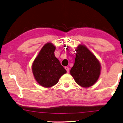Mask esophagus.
Returning a JSON list of instances; mask_svg holds the SVG:
<instances>
[{
  "label": "esophagus",
  "instance_id": "obj_1",
  "mask_svg": "<svg viewBox=\"0 0 123 123\" xmlns=\"http://www.w3.org/2000/svg\"><path fill=\"white\" fill-rule=\"evenodd\" d=\"M65 69H66V71H67V73H68L69 71H70V68L68 67H65Z\"/></svg>",
  "mask_w": 123,
  "mask_h": 123
}]
</instances>
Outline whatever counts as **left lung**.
<instances>
[{"label":"left lung","mask_w":123,"mask_h":123,"mask_svg":"<svg viewBox=\"0 0 123 123\" xmlns=\"http://www.w3.org/2000/svg\"><path fill=\"white\" fill-rule=\"evenodd\" d=\"M70 74L78 85L89 87L97 81L101 73V64L94 55L84 45H79Z\"/></svg>","instance_id":"left-lung-1"}]
</instances>
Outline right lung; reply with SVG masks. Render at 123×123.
<instances>
[{"label": "right lung", "mask_w": 123, "mask_h": 123, "mask_svg": "<svg viewBox=\"0 0 123 123\" xmlns=\"http://www.w3.org/2000/svg\"><path fill=\"white\" fill-rule=\"evenodd\" d=\"M56 47L50 43L45 44L33 62L31 69L33 75L39 85L50 87L67 73L54 54Z\"/></svg>", "instance_id": "add662e5"}]
</instances>
